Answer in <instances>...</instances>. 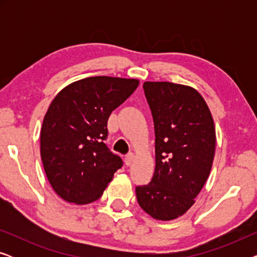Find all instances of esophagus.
I'll use <instances>...</instances> for the list:
<instances>
[{"label": "esophagus", "mask_w": 257, "mask_h": 257, "mask_svg": "<svg viewBox=\"0 0 257 257\" xmlns=\"http://www.w3.org/2000/svg\"><path fill=\"white\" fill-rule=\"evenodd\" d=\"M133 160H135V154H133V153H128L127 156L125 157V164L127 165V166H130V165H132Z\"/></svg>", "instance_id": "obj_1"}]
</instances>
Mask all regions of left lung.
<instances>
[{"label":"left lung","mask_w":257,"mask_h":257,"mask_svg":"<svg viewBox=\"0 0 257 257\" xmlns=\"http://www.w3.org/2000/svg\"><path fill=\"white\" fill-rule=\"evenodd\" d=\"M156 133V170L149 185L136 188L139 206L156 220L171 221L194 205L215 154L214 120L194 87L144 83Z\"/></svg>","instance_id":"obj_1"}]
</instances>
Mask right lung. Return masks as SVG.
<instances>
[{"label": "right lung", "instance_id": "right-lung-1", "mask_svg": "<svg viewBox=\"0 0 257 257\" xmlns=\"http://www.w3.org/2000/svg\"><path fill=\"white\" fill-rule=\"evenodd\" d=\"M138 85L133 78L89 77L69 84L51 101L41 128V158L63 200L96 201L122 166L121 158L104 144L107 119Z\"/></svg>", "mask_w": 257, "mask_h": 257}]
</instances>
